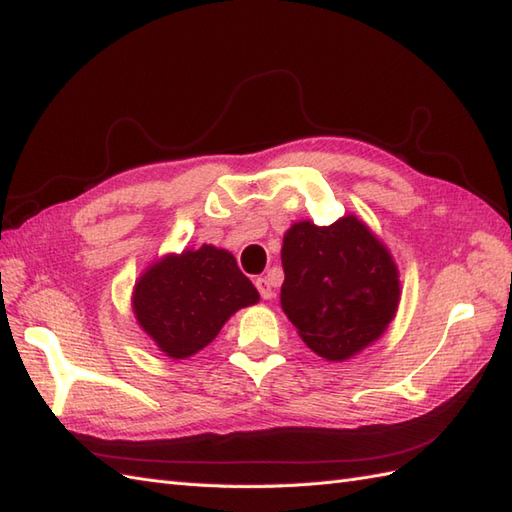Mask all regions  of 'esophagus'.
<instances>
[{
    "mask_svg": "<svg viewBox=\"0 0 512 512\" xmlns=\"http://www.w3.org/2000/svg\"><path fill=\"white\" fill-rule=\"evenodd\" d=\"M255 285L261 294V299H272V296H275V290H272V283L268 277H257Z\"/></svg>",
    "mask_w": 512,
    "mask_h": 512,
    "instance_id": "esophagus-1",
    "label": "esophagus"
}]
</instances>
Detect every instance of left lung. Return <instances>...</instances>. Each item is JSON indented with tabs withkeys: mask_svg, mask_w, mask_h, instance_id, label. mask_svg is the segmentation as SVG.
I'll use <instances>...</instances> for the list:
<instances>
[{
	"mask_svg": "<svg viewBox=\"0 0 512 512\" xmlns=\"http://www.w3.org/2000/svg\"><path fill=\"white\" fill-rule=\"evenodd\" d=\"M281 310L320 358L344 362L384 334L401 281L386 244L353 213L329 227L294 222L283 235Z\"/></svg>",
	"mask_w": 512,
	"mask_h": 512,
	"instance_id": "left-lung-1",
	"label": "left lung"
}]
</instances>
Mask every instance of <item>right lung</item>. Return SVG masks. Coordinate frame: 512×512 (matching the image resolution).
<instances>
[{
    "instance_id": "add662e5",
    "label": "right lung",
    "mask_w": 512,
    "mask_h": 512,
    "mask_svg": "<svg viewBox=\"0 0 512 512\" xmlns=\"http://www.w3.org/2000/svg\"><path fill=\"white\" fill-rule=\"evenodd\" d=\"M130 303L137 325L159 351L187 360L237 310L259 303V292L229 251L202 244L152 261L135 281Z\"/></svg>"
}]
</instances>
